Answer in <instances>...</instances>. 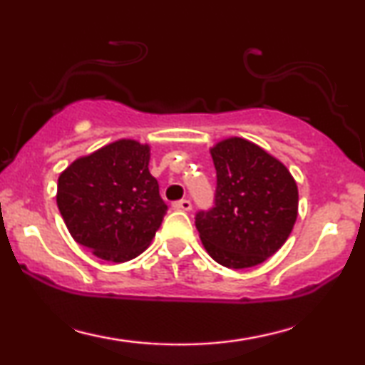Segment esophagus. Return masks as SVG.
I'll list each match as a JSON object with an SVG mask.
<instances>
[{
  "instance_id": "34e87169",
  "label": "esophagus",
  "mask_w": 365,
  "mask_h": 365,
  "mask_svg": "<svg viewBox=\"0 0 365 365\" xmlns=\"http://www.w3.org/2000/svg\"><path fill=\"white\" fill-rule=\"evenodd\" d=\"M174 209H178V211H191L192 209V204L189 199H181V201H176L173 204Z\"/></svg>"
}]
</instances>
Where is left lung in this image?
Returning <instances> with one entry per match:
<instances>
[{
  "mask_svg": "<svg viewBox=\"0 0 365 365\" xmlns=\"http://www.w3.org/2000/svg\"><path fill=\"white\" fill-rule=\"evenodd\" d=\"M217 186L214 206L196 214L199 237L229 269L257 266L287 241L297 219V184L281 161L247 139L211 149Z\"/></svg>",
  "mask_w": 365,
  "mask_h": 365,
  "instance_id": "obj_1",
  "label": "left lung"
}]
</instances>
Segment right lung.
I'll return each instance as SVG.
<instances>
[{
	"label": "right lung",
	"mask_w": 365,
	"mask_h": 365,
	"mask_svg": "<svg viewBox=\"0 0 365 365\" xmlns=\"http://www.w3.org/2000/svg\"><path fill=\"white\" fill-rule=\"evenodd\" d=\"M149 156L148 144L119 139L59 174L56 202L69 234L104 261L138 257L161 226L168 206Z\"/></svg>",
	"instance_id": "right-lung-1"
}]
</instances>
